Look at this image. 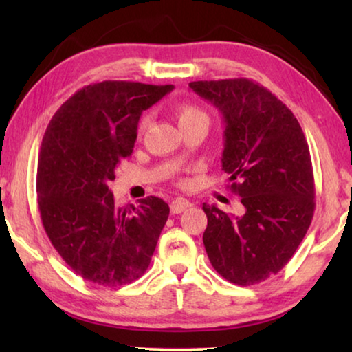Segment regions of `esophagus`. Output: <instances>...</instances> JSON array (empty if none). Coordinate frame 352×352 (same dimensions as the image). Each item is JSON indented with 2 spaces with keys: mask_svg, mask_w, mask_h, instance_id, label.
I'll return each mask as SVG.
<instances>
[{
  "mask_svg": "<svg viewBox=\"0 0 352 352\" xmlns=\"http://www.w3.org/2000/svg\"><path fill=\"white\" fill-rule=\"evenodd\" d=\"M188 206H190V204L186 199H175V200L170 201V212L172 214H180V212L186 210Z\"/></svg>",
  "mask_w": 352,
  "mask_h": 352,
  "instance_id": "1",
  "label": "esophagus"
}]
</instances>
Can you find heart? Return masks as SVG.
<instances>
[{
  "instance_id": "obj_1",
  "label": "heart",
  "mask_w": 352,
  "mask_h": 352,
  "mask_svg": "<svg viewBox=\"0 0 352 352\" xmlns=\"http://www.w3.org/2000/svg\"><path fill=\"white\" fill-rule=\"evenodd\" d=\"M174 115L178 122V126L182 124H186L189 121H194V119H206V115L201 111L199 107L189 105V104H180L174 109ZM147 127V118H142L138 124V133L141 135Z\"/></svg>"
}]
</instances>
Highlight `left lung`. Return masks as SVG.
Listing matches in <instances>:
<instances>
[{
  "label": "left lung",
  "instance_id": "8db88e82",
  "mask_svg": "<svg viewBox=\"0 0 352 352\" xmlns=\"http://www.w3.org/2000/svg\"><path fill=\"white\" fill-rule=\"evenodd\" d=\"M189 88L222 113V170L243 206L241 216H233L204 204L208 258L226 281H265L290 261L314 217L305 133L285 104L253 80H199Z\"/></svg>",
  "mask_w": 352,
  "mask_h": 352
}]
</instances>
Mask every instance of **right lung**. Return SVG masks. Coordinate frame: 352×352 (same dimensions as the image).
Wrapping results in <instances>:
<instances>
[{
    "instance_id": "obj_1",
    "label": "right lung",
    "mask_w": 352,
    "mask_h": 352,
    "mask_svg": "<svg viewBox=\"0 0 352 352\" xmlns=\"http://www.w3.org/2000/svg\"><path fill=\"white\" fill-rule=\"evenodd\" d=\"M174 85L105 80L52 116L38 155V210L62 259L87 281L116 287L144 275L169 216L163 199L115 205L109 183L132 155L141 113Z\"/></svg>"
}]
</instances>
